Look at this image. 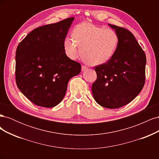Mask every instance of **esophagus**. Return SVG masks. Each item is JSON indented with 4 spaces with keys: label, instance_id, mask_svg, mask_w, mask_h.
I'll use <instances>...</instances> for the list:
<instances>
[{
    "label": "esophagus",
    "instance_id": "esophagus-1",
    "mask_svg": "<svg viewBox=\"0 0 159 159\" xmlns=\"http://www.w3.org/2000/svg\"><path fill=\"white\" fill-rule=\"evenodd\" d=\"M87 69H88L87 66H85L84 65H83L82 66H81V70H82V71H85V70H86Z\"/></svg>",
    "mask_w": 159,
    "mask_h": 159
}]
</instances>
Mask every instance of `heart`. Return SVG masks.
<instances>
[{
	"mask_svg": "<svg viewBox=\"0 0 159 159\" xmlns=\"http://www.w3.org/2000/svg\"><path fill=\"white\" fill-rule=\"evenodd\" d=\"M71 36L73 39L66 37L64 40L66 56L71 60H75L81 52L84 58L93 66L103 64L110 60L119 42L117 34L113 30L91 23L77 25Z\"/></svg>",
	"mask_w": 159,
	"mask_h": 159,
	"instance_id": "b5f03b06",
	"label": "heart"
}]
</instances>
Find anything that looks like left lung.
I'll use <instances>...</instances> for the list:
<instances>
[{
    "label": "left lung",
    "instance_id": "obj_1",
    "mask_svg": "<svg viewBox=\"0 0 159 159\" xmlns=\"http://www.w3.org/2000/svg\"><path fill=\"white\" fill-rule=\"evenodd\" d=\"M119 42L114 55L106 63L95 67L97 80L91 91L101 106L121 107L141 92L145 81L146 56L133 34L125 28L109 25Z\"/></svg>",
    "mask_w": 159,
    "mask_h": 159
}]
</instances>
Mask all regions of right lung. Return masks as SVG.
Masks as SVG:
<instances>
[{
  "label": "right lung",
  "instance_id": "right-lung-1",
  "mask_svg": "<svg viewBox=\"0 0 159 159\" xmlns=\"http://www.w3.org/2000/svg\"><path fill=\"white\" fill-rule=\"evenodd\" d=\"M74 19L36 28L17 47V87L38 106L53 107L59 104L69 80L80 73L81 64L66 56L63 46Z\"/></svg>",
  "mask_w": 159,
  "mask_h": 159
}]
</instances>
